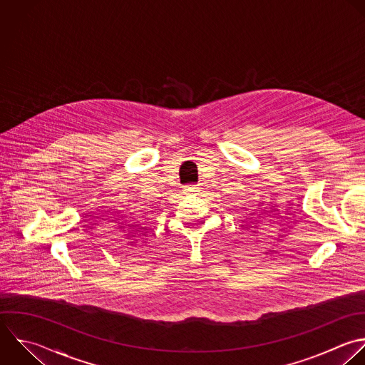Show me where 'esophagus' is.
Masks as SVG:
<instances>
[{
  "label": "esophagus",
  "instance_id": "obj_1",
  "mask_svg": "<svg viewBox=\"0 0 365 365\" xmlns=\"http://www.w3.org/2000/svg\"><path fill=\"white\" fill-rule=\"evenodd\" d=\"M198 191V187L197 185H185L184 187V192L185 194H194Z\"/></svg>",
  "mask_w": 365,
  "mask_h": 365
}]
</instances>
